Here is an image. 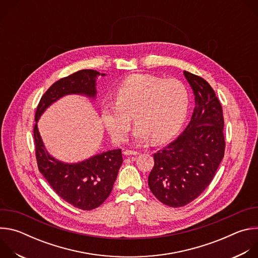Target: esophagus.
I'll return each instance as SVG.
<instances>
[{"label": "esophagus", "mask_w": 258, "mask_h": 258, "mask_svg": "<svg viewBox=\"0 0 258 258\" xmlns=\"http://www.w3.org/2000/svg\"><path fill=\"white\" fill-rule=\"evenodd\" d=\"M125 156H132V155H139L140 152L139 151H134V150H125L124 152Z\"/></svg>", "instance_id": "obj_1"}]
</instances>
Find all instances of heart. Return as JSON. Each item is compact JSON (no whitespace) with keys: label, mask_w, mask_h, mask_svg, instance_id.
Listing matches in <instances>:
<instances>
[{"label":"heart","mask_w":258,"mask_h":258,"mask_svg":"<svg viewBox=\"0 0 258 258\" xmlns=\"http://www.w3.org/2000/svg\"><path fill=\"white\" fill-rule=\"evenodd\" d=\"M115 101L102 105L103 122L116 140H124L132 123L138 143H163L172 138L187 117L189 91L181 82L148 75H135L121 82Z\"/></svg>","instance_id":"obj_1"}]
</instances>
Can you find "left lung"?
Wrapping results in <instances>:
<instances>
[{"mask_svg": "<svg viewBox=\"0 0 258 258\" xmlns=\"http://www.w3.org/2000/svg\"><path fill=\"white\" fill-rule=\"evenodd\" d=\"M195 95L190 123L173 142L153 154L148 177L153 195L170 207L195 200L211 182L225 155L223 108L202 78L183 71Z\"/></svg>", "mask_w": 258, "mask_h": 258, "instance_id": "1", "label": "left lung"}]
</instances>
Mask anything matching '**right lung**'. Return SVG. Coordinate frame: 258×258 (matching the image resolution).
Wrapping results in <instances>:
<instances>
[{"instance_id": "obj_1", "label": "right lung", "mask_w": 258, "mask_h": 258, "mask_svg": "<svg viewBox=\"0 0 258 258\" xmlns=\"http://www.w3.org/2000/svg\"><path fill=\"white\" fill-rule=\"evenodd\" d=\"M98 76L96 70L84 69L57 81L41 98L34 116L35 157L40 172L58 196L83 210L99 207L111 193L123 161L121 149L103 152L78 163H64L47 152L36 122L45 110L63 96L78 94L95 98Z\"/></svg>"}]
</instances>
